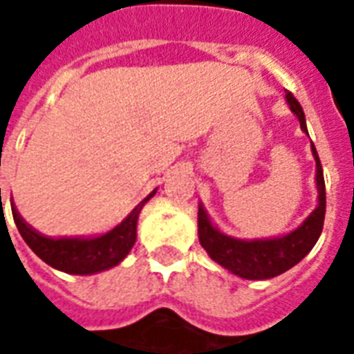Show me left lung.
<instances>
[{
    "label": "left lung",
    "instance_id": "8db88e82",
    "mask_svg": "<svg viewBox=\"0 0 354 354\" xmlns=\"http://www.w3.org/2000/svg\"><path fill=\"white\" fill-rule=\"evenodd\" d=\"M286 102L296 118L299 119L301 130L307 132V122L303 113L301 104L296 101V97L290 91H286ZM313 156L316 160V189H318V207L303 221L299 227L283 236L274 239H253V241H242L226 233H222L218 227L211 222L205 213L204 205H198V239L215 263L230 270L232 274L239 275L242 279H270L275 275H281L292 266H296L305 255L318 242L322 230H324L325 218V180L324 169L319 163L318 152L314 143H310Z\"/></svg>",
    "mask_w": 354,
    "mask_h": 354
}]
</instances>
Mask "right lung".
Returning <instances> with one entry per match:
<instances>
[{
  "label": "right lung",
  "mask_w": 354,
  "mask_h": 354,
  "mask_svg": "<svg viewBox=\"0 0 354 354\" xmlns=\"http://www.w3.org/2000/svg\"><path fill=\"white\" fill-rule=\"evenodd\" d=\"M156 194V189L141 200L132 213L124 221L115 226L112 232L99 236H60L51 239L38 233L27 224L14 207L12 216L18 227L19 235L24 236L27 246L53 268L66 272V274L90 275L102 272V270L118 266L122 259L132 250L136 236H138V218L143 205Z\"/></svg>",
  "instance_id": "obj_1"
}]
</instances>
